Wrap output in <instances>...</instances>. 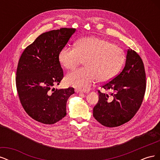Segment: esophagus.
Returning a JSON list of instances; mask_svg holds the SVG:
<instances>
[{"label": "esophagus", "mask_w": 160, "mask_h": 160, "mask_svg": "<svg viewBox=\"0 0 160 160\" xmlns=\"http://www.w3.org/2000/svg\"><path fill=\"white\" fill-rule=\"evenodd\" d=\"M75 92L77 93H79V94H80V93H83V92L82 91H81V90H79V89H76L75 90Z\"/></svg>", "instance_id": "esophagus-1"}]
</instances>
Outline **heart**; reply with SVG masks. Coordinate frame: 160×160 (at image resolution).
<instances>
[{"label":"heart","mask_w":160,"mask_h":160,"mask_svg":"<svg viewBox=\"0 0 160 160\" xmlns=\"http://www.w3.org/2000/svg\"><path fill=\"white\" fill-rule=\"evenodd\" d=\"M59 57L62 65L70 71L85 61L86 67L66 77L67 84L83 91L90 89L98 80L103 83L112 79L122 69L125 59L122 48L98 37L81 38L76 47H64Z\"/></svg>","instance_id":"obj_1"}]
</instances>
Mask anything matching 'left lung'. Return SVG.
I'll list each match as a JSON object with an SVG mask.
<instances>
[{"label": "left lung", "instance_id": "left-lung-1", "mask_svg": "<svg viewBox=\"0 0 160 160\" xmlns=\"http://www.w3.org/2000/svg\"><path fill=\"white\" fill-rule=\"evenodd\" d=\"M102 88L111 90L112 99L99 90L93 117L108 128L118 127L132 119L141 107L146 89V72L142 58L128 49L124 68Z\"/></svg>", "mask_w": 160, "mask_h": 160}]
</instances>
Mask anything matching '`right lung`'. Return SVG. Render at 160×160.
Wrapping results in <instances>:
<instances>
[{"label":"right lung","mask_w":160,"mask_h":160,"mask_svg":"<svg viewBox=\"0 0 160 160\" xmlns=\"http://www.w3.org/2000/svg\"><path fill=\"white\" fill-rule=\"evenodd\" d=\"M61 28L42 33L26 47L19 59L16 87L26 113L34 120L54 124L67 114V101L73 88L55 89L63 78L59 53L75 32Z\"/></svg>","instance_id":"1"}]
</instances>
